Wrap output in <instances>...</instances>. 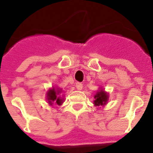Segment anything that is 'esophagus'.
I'll list each match as a JSON object with an SVG mask.
<instances>
[{
	"mask_svg": "<svg viewBox=\"0 0 153 153\" xmlns=\"http://www.w3.org/2000/svg\"><path fill=\"white\" fill-rule=\"evenodd\" d=\"M76 88L78 90H82V88H83V83H76Z\"/></svg>",
	"mask_w": 153,
	"mask_h": 153,
	"instance_id": "esophagus-1",
	"label": "esophagus"
}]
</instances>
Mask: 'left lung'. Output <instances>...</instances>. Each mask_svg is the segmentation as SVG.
Instances as JSON below:
<instances>
[{
    "label": "left lung",
    "instance_id": "1",
    "mask_svg": "<svg viewBox=\"0 0 153 153\" xmlns=\"http://www.w3.org/2000/svg\"><path fill=\"white\" fill-rule=\"evenodd\" d=\"M108 93H106L103 89H101L100 91H97V93L94 96V105L96 106H105L108 101Z\"/></svg>",
    "mask_w": 153,
    "mask_h": 153
}]
</instances>
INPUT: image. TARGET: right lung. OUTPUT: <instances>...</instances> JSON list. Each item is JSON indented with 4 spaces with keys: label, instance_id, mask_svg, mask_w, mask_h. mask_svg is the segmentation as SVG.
Returning a JSON list of instances; mask_svg holds the SVG:
<instances>
[{
    "label": "right lung",
    "instance_id": "right-lung-1",
    "mask_svg": "<svg viewBox=\"0 0 153 153\" xmlns=\"http://www.w3.org/2000/svg\"><path fill=\"white\" fill-rule=\"evenodd\" d=\"M62 90L60 88H52L48 90L47 93V98L48 100V103L52 105L53 102L56 103L57 105H60L63 102V98L61 97Z\"/></svg>",
    "mask_w": 153,
    "mask_h": 153
}]
</instances>
